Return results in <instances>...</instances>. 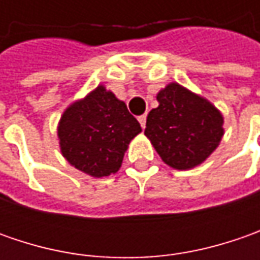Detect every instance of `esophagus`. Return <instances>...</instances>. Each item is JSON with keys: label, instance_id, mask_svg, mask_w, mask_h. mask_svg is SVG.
Segmentation results:
<instances>
[{"label": "esophagus", "instance_id": "1", "mask_svg": "<svg viewBox=\"0 0 260 260\" xmlns=\"http://www.w3.org/2000/svg\"><path fill=\"white\" fill-rule=\"evenodd\" d=\"M137 120H139V123H140V125H142V127L145 128V127H146V115L145 114L140 115V117H139Z\"/></svg>", "mask_w": 260, "mask_h": 260}]
</instances>
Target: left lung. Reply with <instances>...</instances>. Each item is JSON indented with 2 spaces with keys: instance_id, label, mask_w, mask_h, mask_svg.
Returning <instances> with one entry per match:
<instances>
[{
  "instance_id": "8db88e82",
  "label": "left lung",
  "mask_w": 260,
  "mask_h": 260,
  "mask_svg": "<svg viewBox=\"0 0 260 260\" xmlns=\"http://www.w3.org/2000/svg\"><path fill=\"white\" fill-rule=\"evenodd\" d=\"M146 120L145 136L166 165L188 171L201 165L224 136V117L207 98L171 82Z\"/></svg>"
}]
</instances>
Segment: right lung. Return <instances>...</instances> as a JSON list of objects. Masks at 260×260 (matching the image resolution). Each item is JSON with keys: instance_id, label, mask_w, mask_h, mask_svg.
Listing matches in <instances>:
<instances>
[{"instance_id": "1", "label": "right lung", "mask_w": 260, "mask_h": 260, "mask_svg": "<svg viewBox=\"0 0 260 260\" xmlns=\"http://www.w3.org/2000/svg\"><path fill=\"white\" fill-rule=\"evenodd\" d=\"M140 132L124 101L103 84L68 105L57 123L62 156L92 178L118 172L130 142Z\"/></svg>"}]
</instances>
